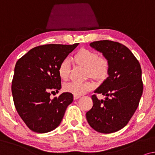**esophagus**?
<instances>
[{
  "label": "esophagus",
  "instance_id": "obj_1",
  "mask_svg": "<svg viewBox=\"0 0 155 155\" xmlns=\"http://www.w3.org/2000/svg\"><path fill=\"white\" fill-rule=\"evenodd\" d=\"M80 97H81L80 96H76V95H74V100H77V99L79 98Z\"/></svg>",
  "mask_w": 155,
  "mask_h": 155
}]
</instances>
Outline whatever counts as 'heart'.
<instances>
[{"instance_id": "1", "label": "heart", "mask_w": 155, "mask_h": 155, "mask_svg": "<svg viewBox=\"0 0 155 155\" xmlns=\"http://www.w3.org/2000/svg\"><path fill=\"white\" fill-rule=\"evenodd\" d=\"M73 60L76 64L86 68V76L97 81H104L108 76L110 72V61L106 57L98 56L96 51L87 49H82L76 53ZM71 64L69 59L61 61L58 68V74L61 79L66 81L69 76ZM94 84L88 81L84 83L71 82L64 86L65 91L76 96H81L92 90Z\"/></svg>"}]
</instances>
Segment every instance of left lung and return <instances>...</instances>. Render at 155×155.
Here are the masks:
<instances>
[{"label":"left lung","mask_w":155,"mask_h":155,"mask_svg":"<svg viewBox=\"0 0 155 155\" xmlns=\"http://www.w3.org/2000/svg\"><path fill=\"white\" fill-rule=\"evenodd\" d=\"M110 61V72L93 95V107L86 113L88 124L101 133L118 131L127 124L137 108L143 91L142 69L132 51L120 43L101 40L90 43Z\"/></svg>","instance_id":"8db88e82"}]
</instances>
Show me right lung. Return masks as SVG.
Segmentation results:
<instances>
[{
	"instance_id": "obj_1",
	"label": "right lung",
	"mask_w": 155,
	"mask_h": 155,
	"mask_svg": "<svg viewBox=\"0 0 155 155\" xmlns=\"http://www.w3.org/2000/svg\"><path fill=\"white\" fill-rule=\"evenodd\" d=\"M78 45H41L30 49L16 62L11 87L13 101L31 130L45 133L54 130L73 101V95L69 92L51 100L50 91L58 92L61 88L59 66Z\"/></svg>"
}]
</instances>
